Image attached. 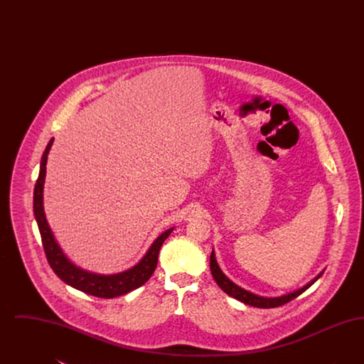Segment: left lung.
<instances>
[{"label":"left lung","instance_id":"8db88e82","mask_svg":"<svg viewBox=\"0 0 364 364\" xmlns=\"http://www.w3.org/2000/svg\"><path fill=\"white\" fill-rule=\"evenodd\" d=\"M210 269H211V274L215 279V282L220 285V288L225 292V294L232 296L236 300H240L244 304L252 306V307H258V309H274V307H279L284 306L285 303H289L291 300H294V297H297L299 294H303L306 289H309L312 284L322 276V273L316 278H314L311 282H309L306 287H303L299 291H294V294H284L279 297H263V296H258V294H251L245 289H242L240 287H237L236 284H233L229 278L226 277L225 274L221 272L220 266L217 264V260L214 257V251L211 252L210 257Z\"/></svg>","mask_w":364,"mask_h":364}]
</instances>
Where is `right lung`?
I'll return each mask as SVG.
<instances>
[{
    "instance_id": "1",
    "label": "right lung",
    "mask_w": 364,
    "mask_h": 364,
    "mask_svg": "<svg viewBox=\"0 0 364 364\" xmlns=\"http://www.w3.org/2000/svg\"><path fill=\"white\" fill-rule=\"evenodd\" d=\"M52 144L53 139L49 141L46 150L42 156V161H41V171H39V176H38L34 190V214L39 232H41V239H42V245L45 250V255H46V259L49 262L53 272L70 287H73L85 294L102 297V299H113V297L128 294L139 287H141L154 273L159 250H161L164 242L168 239V236L172 233L173 228L164 232L156 242H153V245L150 247V250L147 251L144 258L140 260L136 266H134L132 269H129L127 272H122L119 274H112V276H101V274L88 273L86 270L76 267L73 263H70V260L67 259V257L63 254L61 248L54 240L52 230L48 225V221L45 217L43 205H42L43 183H45V176H46V162H48V154H49Z\"/></svg>"
}]
</instances>
